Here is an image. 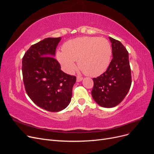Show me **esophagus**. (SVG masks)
<instances>
[{
	"label": "esophagus",
	"mask_w": 154,
	"mask_h": 154,
	"mask_svg": "<svg viewBox=\"0 0 154 154\" xmlns=\"http://www.w3.org/2000/svg\"><path fill=\"white\" fill-rule=\"evenodd\" d=\"M82 80H83V78L82 77H81V76H77V78H76V82H80Z\"/></svg>",
	"instance_id": "1"
}]
</instances>
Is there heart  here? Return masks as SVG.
<instances>
[{"label":"heart","mask_w":154,"mask_h":154,"mask_svg":"<svg viewBox=\"0 0 154 154\" xmlns=\"http://www.w3.org/2000/svg\"><path fill=\"white\" fill-rule=\"evenodd\" d=\"M62 49L57 52V58L63 71L69 74L76 70V61L83 72L90 76L101 75L110 62L111 46L103 38L79 37L67 41Z\"/></svg>","instance_id":"obj_1"}]
</instances>
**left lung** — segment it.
Instances as JSON below:
<instances>
[{"mask_svg":"<svg viewBox=\"0 0 154 154\" xmlns=\"http://www.w3.org/2000/svg\"><path fill=\"white\" fill-rule=\"evenodd\" d=\"M109 39L113 58L104 73L93 78L91 92L96 103L105 108L119 105L127 94L132 83L128 51L119 41L111 37Z\"/></svg>","mask_w":154,"mask_h":154,"instance_id":"obj_1","label":"left lung"}]
</instances>
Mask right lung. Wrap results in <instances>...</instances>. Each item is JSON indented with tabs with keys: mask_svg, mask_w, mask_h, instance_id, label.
<instances>
[{
	"mask_svg": "<svg viewBox=\"0 0 154 154\" xmlns=\"http://www.w3.org/2000/svg\"><path fill=\"white\" fill-rule=\"evenodd\" d=\"M61 37L47 38L31 45L22 58L23 80L27 95L49 112L66 109L72 97L76 76L66 74L54 59Z\"/></svg>",
	"mask_w": 154,
	"mask_h": 154,
	"instance_id": "obj_1",
	"label": "right lung"
}]
</instances>
